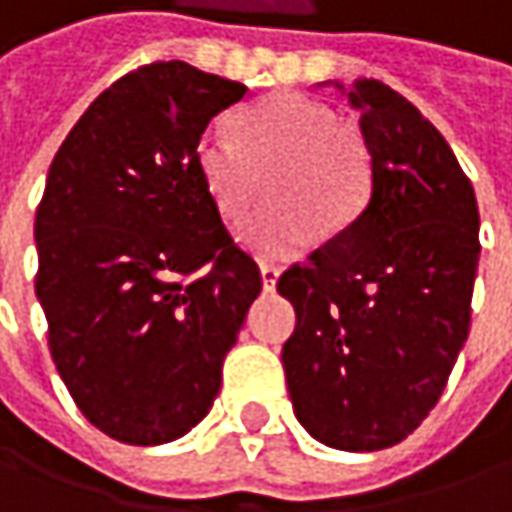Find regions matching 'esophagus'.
<instances>
[{"label":"esophagus","mask_w":512,"mask_h":512,"mask_svg":"<svg viewBox=\"0 0 512 512\" xmlns=\"http://www.w3.org/2000/svg\"><path fill=\"white\" fill-rule=\"evenodd\" d=\"M278 278H281V269H278V266H272V263H263V266H260V281H263V289H266V292H275Z\"/></svg>","instance_id":"34e87169"}]
</instances>
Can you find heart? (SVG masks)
I'll return each mask as SVG.
<instances>
[{"label": "heart", "instance_id": "heart-1", "mask_svg": "<svg viewBox=\"0 0 512 512\" xmlns=\"http://www.w3.org/2000/svg\"><path fill=\"white\" fill-rule=\"evenodd\" d=\"M196 170L217 211L243 220L272 173V211L240 231L260 257L304 249L318 226L336 234L359 214L371 191V153L333 109L304 95H272L243 109L234 130L208 127L196 138Z\"/></svg>", "mask_w": 512, "mask_h": 512}]
</instances>
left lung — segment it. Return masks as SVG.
I'll use <instances>...</instances> for the list:
<instances>
[{
  "label": "left lung",
  "instance_id": "1",
  "mask_svg": "<svg viewBox=\"0 0 512 512\" xmlns=\"http://www.w3.org/2000/svg\"><path fill=\"white\" fill-rule=\"evenodd\" d=\"M347 98L362 112L371 199L278 278L298 318L281 359L310 435L376 452L429 417L469 336L478 202L446 138L400 92L362 77Z\"/></svg>",
  "mask_w": 512,
  "mask_h": 512
}]
</instances>
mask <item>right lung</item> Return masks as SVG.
<instances>
[{"label":"right lung","instance_id":"right-lung-1","mask_svg":"<svg viewBox=\"0 0 512 512\" xmlns=\"http://www.w3.org/2000/svg\"><path fill=\"white\" fill-rule=\"evenodd\" d=\"M243 95L182 60L141 66L89 104L48 167L34 223L48 350L83 417L121 443L194 429L260 295L194 159Z\"/></svg>","mask_w":512,"mask_h":512}]
</instances>
